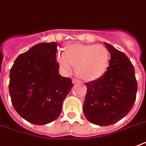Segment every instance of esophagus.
I'll use <instances>...</instances> for the list:
<instances>
[{
    "instance_id": "1",
    "label": "esophagus",
    "mask_w": 146,
    "mask_h": 146,
    "mask_svg": "<svg viewBox=\"0 0 146 146\" xmlns=\"http://www.w3.org/2000/svg\"><path fill=\"white\" fill-rule=\"evenodd\" d=\"M72 82H73V84H76V83H79V82H80V80H77V79H73Z\"/></svg>"
}]
</instances>
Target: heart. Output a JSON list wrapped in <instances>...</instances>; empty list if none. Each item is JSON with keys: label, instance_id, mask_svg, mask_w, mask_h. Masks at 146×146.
<instances>
[{"label": "heart", "instance_id": "heart-1", "mask_svg": "<svg viewBox=\"0 0 146 146\" xmlns=\"http://www.w3.org/2000/svg\"><path fill=\"white\" fill-rule=\"evenodd\" d=\"M110 54L102 44H72L66 47L65 52L58 50L57 60L65 74L71 72L73 65L76 73L86 81H93L104 75L108 66Z\"/></svg>", "mask_w": 146, "mask_h": 146}]
</instances>
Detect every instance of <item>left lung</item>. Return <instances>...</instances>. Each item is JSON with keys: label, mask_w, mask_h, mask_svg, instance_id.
I'll list each match as a JSON object with an SVG mask.
<instances>
[{"label": "left lung", "mask_w": 146, "mask_h": 146, "mask_svg": "<svg viewBox=\"0 0 146 146\" xmlns=\"http://www.w3.org/2000/svg\"><path fill=\"white\" fill-rule=\"evenodd\" d=\"M111 54L108 70L102 77L86 82L83 103L86 117L99 126L113 124L133 107L137 92L133 65L127 55L105 43Z\"/></svg>", "instance_id": "8db88e82"}]
</instances>
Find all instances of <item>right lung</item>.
Instances as JSON below:
<instances>
[{"mask_svg":"<svg viewBox=\"0 0 146 146\" xmlns=\"http://www.w3.org/2000/svg\"><path fill=\"white\" fill-rule=\"evenodd\" d=\"M57 43H40L19 55L10 69L9 92L14 109L35 125L55 120L73 86L70 78L59 74Z\"/></svg>","mask_w":146,"mask_h":146,"instance_id":"right-lung-1","label":"right lung"}]
</instances>
